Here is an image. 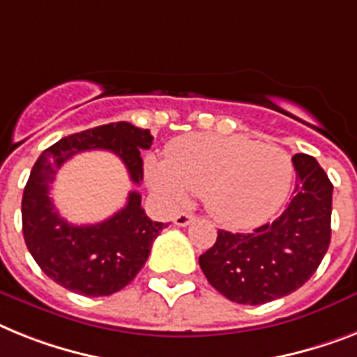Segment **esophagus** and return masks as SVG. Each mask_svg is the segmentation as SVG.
I'll return each instance as SVG.
<instances>
[{
    "mask_svg": "<svg viewBox=\"0 0 357 357\" xmlns=\"http://www.w3.org/2000/svg\"><path fill=\"white\" fill-rule=\"evenodd\" d=\"M173 220H175L176 226H188V225H191V222H193V215L182 211V213L175 215V219H173Z\"/></svg>",
    "mask_w": 357,
    "mask_h": 357,
    "instance_id": "34e87169",
    "label": "esophagus"
}]
</instances>
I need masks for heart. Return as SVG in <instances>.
Wrapping results in <instances>:
<instances>
[{
	"label": "heart",
	"mask_w": 357,
	"mask_h": 357,
	"mask_svg": "<svg viewBox=\"0 0 357 357\" xmlns=\"http://www.w3.org/2000/svg\"><path fill=\"white\" fill-rule=\"evenodd\" d=\"M146 178L169 204L199 193L215 220L252 228L284 204L294 166L281 147L231 135H185L166 149V162L146 160Z\"/></svg>",
	"instance_id": "obj_1"
}]
</instances>
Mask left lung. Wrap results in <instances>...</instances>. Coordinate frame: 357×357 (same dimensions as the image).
Segmentation results:
<instances>
[{"instance_id":"left-lung-1","label":"left lung","mask_w":357,"mask_h":357,"mask_svg":"<svg viewBox=\"0 0 357 357\" xmlns=\"http://www.w3.org/2000/svg\"><path fill=\"white\" fill-rule=\"evenodd\" d=\"M294 199L281 217L253 229H219L199 257L211 287L238 305H264L301 288L314 275L331 244L332 182L310 155L291 158Z\"/></svg>"}]
</instances>
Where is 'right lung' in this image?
<instances>
[{
  "mask_svg": "<svg viewBox=\"0 0 357 357\" xmlns=\"http://www.w3.org/2000/svg\"><path fill=\"white\" fill-rule=\"evenodd\" d=\"M149 129L116 122L69 135L41 153L26 181L22 200L25 244L47 278L79 296H111L128 287L146 264L153 241L167 225L153 222L142 210V197L131 191L128 204L98 225L75 226L52 204L56 172L79 151L105 149L128 167L129 178H144L142 149H149Z\"/></svg>",
  "mask_w": 357,
  "mask_h": 357,
  "instance_id": "add662e5",
  "label": "right lung"
}]
</instances>
